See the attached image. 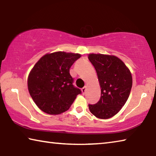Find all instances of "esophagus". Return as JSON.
Masks as SVG:
<instances>
[{"instance_id":"1","label":"esophagus","mask_w":156,"mask_h":156,"mask_svg":"<svg viewBox=\"0 0 156 156\" xmlns=\"http://www.w3.org/2000/svg\"><path fill=\"white\" fill-rule=\"evenodd\" d=\"M86 89H87V87L85 86V87H84L83 89H81V90H82V93H83V94H84V93H85V91H86Z\"/></svg>"}]
</instances>
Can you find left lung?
<instances>
[{"mask_svg": "<svg viewBox=\"0 0 156 156\" xmlns=\"http://www.w3.org/2000/svg\"><path fill=\"white\" fill-rule=\"evenodd\" d=\"M88 58L95 67L101 88L100 100L89 104V110L96 117L109 119L119 112L128 99L132 86V74L117 56L90 54Z\"/></svg>", "mask_w": 156, "mask_h": 156, "instance_id": "1", "label": "left lung"}]
</instances>
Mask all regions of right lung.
<instances>
[{
    "label": "right lung",
    "instance_id": "obj_1",
    "mask_svg": "<svg viewBox=\"0 0 156 156\" xmlns=\"http://www.w3.org/2000/svg\"><path fill=\"white\" fill-rule=\"evenodd\" d=\"M80 57L74 53L56 52L39 59L29 73L28 89L42 111L58 115L68 110L81 90L73 84L69 69Z\"/></svg>",
    "mask_w": 156,
    "mask_h": 156
}]
</instances>
